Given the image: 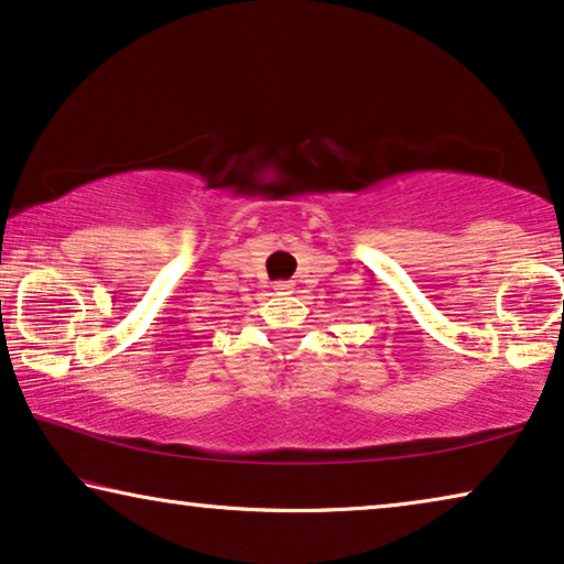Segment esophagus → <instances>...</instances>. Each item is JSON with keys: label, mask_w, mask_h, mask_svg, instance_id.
<instances>
[{"label": "esophagus", "mask_w": 564, "mask_h": 564, "mask_svg": "<svg viewBox=\"0 0 564 564\" xmlns=\"http://www.w3.org/2000/svg\"><path fill=\"white\" fill-rule=\"evenodd\" d=\"M273 291L281 293V296H291V293H293V283H291V281H279V283L273 285Z\"/></svg>", "instance_id": "obj_1"}]
</instances>
